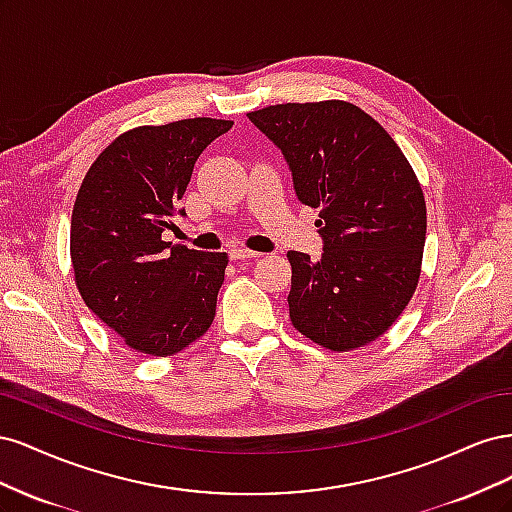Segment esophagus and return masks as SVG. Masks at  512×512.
<instances>
[{"mask_svg":"<svg viewBox=\"0 0 512 512\" xmlns=\"http://www.w3.org/2000/svg\"><path fill=\"white\" fill-rule=\"evenodd\" d=\"M228 256H230V260H235V262H245V260L258 258L260 254L252 252V250H245V247H232V250L228 252Z\"/></svg>","mask_w":512,"mask_h":512,"instance_id":"34e87169","label":"esophagus"}]
</instances>
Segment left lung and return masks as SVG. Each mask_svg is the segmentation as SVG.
Masks as SVG:
<instances>
[{"mask_svg":"<svg viewBox=\"0 0 512 512\" xmlns=\"http://www.w3.org/2000/svg\"><path fill=\"white\" fill-rule=\"evenodd\" d=\"M247 117L282 151L297 198L320 209L322 258L288 252L294 329L335 352L367 346L404 312L421 275V183L389 132L350 102H288Z\"/></svg>","mask_w":512,"mask_h":512,"instance_id":"obj_1","label":"left lung"}]
</instances>
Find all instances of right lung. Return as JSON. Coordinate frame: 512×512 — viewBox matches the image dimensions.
Instances as JSON below:
<instances>
[{
    "instance_id": "right-lung-1",
    "label": "right lung",
    "mask_w": 512,
    "mask_h": 512,
    "mask_svg": "<svg viewBox=\"0 0 512 512\" xmlns=\"http://www.w3.org/2000/svg\"><path fill=\"white\" fill-rule=\"evenodd\" d=\"M232 121L181 119L134 128L91 164L70 226L74 280L85 305L130 348L170 356L205 335L228 265L226 252L162 241L185 218L192 170Z\"/></svg>"
}]
</instances>
